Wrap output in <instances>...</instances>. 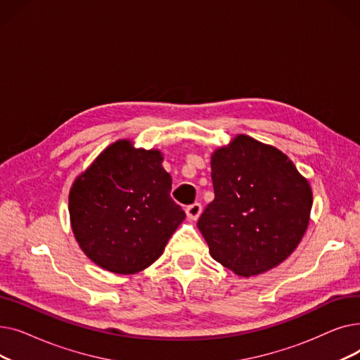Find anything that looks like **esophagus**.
Segmentation results:
<instances>
[{
  "mask_svg": "<svg viewBox=\"0 0 360 360\" xmlns=\"http://www.w3.org/2000/svg\"><path fill=\"white\" fill-rule=\"evenodd\" d=\"M201 210H202L201 204H200V202H194V204H191V205H188L185 212H186V216H188V217L193 219V220H197L198 216L201 214Z\"/></svg>",
  "mask_w": 360,
  "mask_h": 360,
  "instance_id": "obj_1",
  "label": "esophagus"
}]
</instances>
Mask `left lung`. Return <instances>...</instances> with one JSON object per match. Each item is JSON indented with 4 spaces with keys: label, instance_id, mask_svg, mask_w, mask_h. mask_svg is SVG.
Returning a JSON list of instances; mask_svg holds the SVG:
<instances>
[{
    "label": "left lung",
    "instance_id": "left-lung-1",
    "mask_svg": "<svg viewBox=\"0 0 360 360\" xmlns=\"http://www.w3.org/2000/svg\"><path fill=\"white\" fill-rule=\"evenodd\" d=\"M214 200L198 219L212 257L250 277L285 261L304 236L312 193L280 150L238 136L212 158Z\"/></svg>",
    "mask_w": 360,
    "mask_h": 360
}]
</instances>
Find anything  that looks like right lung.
I'll list each match as a JSON object with an SVG mask.
<instances>
[{
  "mask_svg": "<svg viewBox=\"0 0 360 360\" xmlns=\"http://www.w3.org/2000/svg\"><path fill=\"white\" fill-rule=\"evenodd\" d=\"M158 150L109 146L74 182L68 209L72 232L102 269L132 274L155 262L185 219L170 197L172 179Z\"/></svg>",
  "mask_w": 360,
  "mask_h": 360,
  "instance_id": "obj_1",
  "label": "right lung"
}]
</instances>
